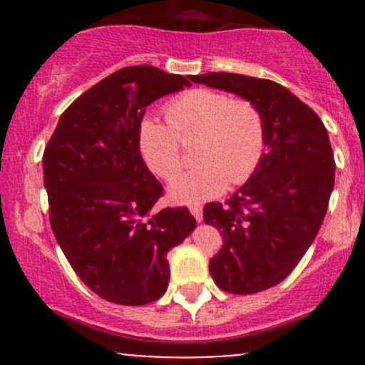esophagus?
<instances>
[{"instance_id":"esophagus-1","label":"esophagus","mask_w":365,"mask_h":365,"mask_svg":"<svg viewBox=\"0 0 365 365\" xmlns=\"http://www.w3.org/2000/svg\"><path fill=\"white\" fill-rule=\"evenodd\" d=\"M190 212H192V216H194L197 221L202 220V206H200V204H192Z\"/></svg>"}]
</instances>
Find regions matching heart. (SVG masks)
Wrapping results in <instances>:
<instances>
[{
    "instance_id": "obj_1",
    "label": "heart",
    "mask_w": 365,
    "mask_h": 365,
    "mask_svg": "<svg viewBox=\"0 0 365 365\" xmlns=\"http://www.w3.org/2000/svg\"><path fill=\"white\" fill-rule=\"evenodd\" d=\"M165 115L168 127L153 118L142 120L139 127L140 153L159 177L176 176L182 164L179 143L197 137L195 160L200 165L171 182L170 197L175 202L212 199L228 183L247 182L261 165L266 121L257 104L249 99H232L221 91L192 89L166 104Z\"/></svg>"
}]
</instances>
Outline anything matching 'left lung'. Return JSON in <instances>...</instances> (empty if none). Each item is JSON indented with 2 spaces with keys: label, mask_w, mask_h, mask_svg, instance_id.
<instances>
[{
  "label": "left lung",
  "mask_w": 365,
  "mask_h": 365,
  "mask_svg": "<svg viewBox=\"0 0 365 365\" xmlns=\"http://www.w3.org/2000/svg\"><path fill=\"white\" fill-rule=\"evenodd\" d=\"M257 104L266 148L254 175L226 200L204 206L223 237L209 271L221 290L249 295L283 282L319 232L334 187V158L319 116L266 78L211 72L190 77Z\"/></svg>",
  "instance_id": "8db88e82"
}]
</instances>
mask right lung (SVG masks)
I'll use <instances>...</instances> for the list:
<instances>
[{"mask_svg": "<svg viewBox=\"0 0 365 365\" xmlns=\"http://www.w3.org/2000/svg\"><path fill=\"white\" fill-rule=\"evenodd\" d=\"M188 86L156 66L121 68L63 111L44 149L54 237L78 278L108 302L145 305L165 295L166 254L195 228L187 207L153 211L163 185L139 145L145 108Z\"/></svg>", "mask_w": 365, "mask_h": 365, "instance_id": "obj_1", "label": "right lung"}]
</instances>
